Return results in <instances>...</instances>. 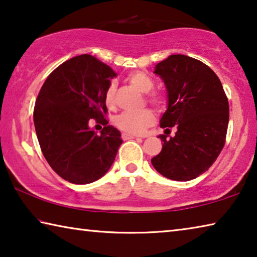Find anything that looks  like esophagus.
<instances>
[{
  "label": "esophagus",
  "instance_id": "1",
  "mask_svg": "<svg viewBox=\"0 0 257 257\" xmlns=\"http://www.w3.org/2000/svg\"><path fill=\"white\" fill-rule=\"evenodd\" d=\"M135 138H138V137L135 136V135H130V134H127V133L122 134L123 141H127V139H135Z\"/></svg>",
  "mask_w": 257,
  "mask_h": 257
}]
</instances>
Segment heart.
<instances>
[{
  "mask_svg": "<svg viewBox=\"0 0 257 257\" xmlns=\"http://www.w3.org/2000/svg\"><path fill=\"white\" fill-rule=\"evenodd\" d=\"M128 80L134 87H136L142 93H150L154 88V80L146 75L145 72L135 71L128 76ZM115 92L116 86L114 82L108 86L105 93V103L108 107L115 106ZM147 101L153 105H161L163 103V97L156 93L147 95ZM155 116L151 110H144L138 113L123 112L115 119L116 127L125 133L133 135H143L146 133L152 124L154 123Z\"/></svg>",
  "mask_w": 257,
  "mask_h": 257,
  "instance_id": "obj_1",
  "label": "heart"
}]
</instances>
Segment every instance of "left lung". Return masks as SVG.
Returning a JSON list of instances; mask_svg holds the SVG:
<instances>
[{
    "label": "left lung",
    "instance_id": "left-lung-1",
    "mask_svg": "<svg viewBox=\"0 0 257 257\" xmlns=\"http://www.w3.org/2000/svg\"><path fill=\"white\" fill-rule=\"evenodd\" d=\"M167 89V110L161 128L177 133L170 139L160 135L162 151L151 160L168 179L189 181L215 162L222 151L229 122V103L217 76L190 56L169 55L155 66Z\"/></svg>",
    "mask_w": 257,
    "mask_h": 257
}]
</instances>
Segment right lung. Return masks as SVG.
I'll return each mask as SVG.
<instances>
[{
	"label": "right lung",
	"instance_id": "1",
	"mask_svg": "<svg viewBox=\"0 0 257 257\" xmlns=\"http://www.w3.org/2000/svg\"><path fill=\"white\" fill-rule=\"evenodd\" d=\"M116 73L94 56L82 54L61 64L38 94L34 124L43 155L64 180L86 185L98 180L115 160L121 134L107 125L105 93ZM90 118L104 125L101 134Z\"/></svg>",
	"mask_w": 257,
	"mask_h": 257
}]
</instances>
